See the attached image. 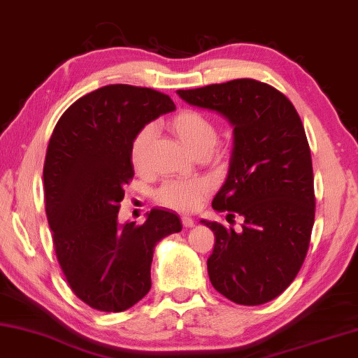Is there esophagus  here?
I'll list each match as a JSON object with an SVG mask.
<instances>
[{
  "label": "esophagus",
  "mask_w": 358,
  "mask_h": 358,
  "mask_svg": "<svg viewBox=\"0 0 358 358\" xmlns=\"http://www.w3.org/2000/svg\"><path fill=\"white\" fill-rule=\"evenodd\" d=\"M182 224L185 228H192L193 224H195V222H193V218L192 217H187V215H184L182 217Z\"/></svg>",
  "instance_id": "34e87169"
}]
</instances>
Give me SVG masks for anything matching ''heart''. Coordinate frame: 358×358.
Instances as JSON below:
<instances>
[{
    "mask_svg": "<svg viewBox=\"0 0 358 358\" xmlns=\"http://www.w3.org/2000/svg\"><path fill=\"white\" fill-rule=\"evenodd\" d=\"M169 127L179 141L196 154L199 150H210L217 141V127L203 113L196 110H184L176 115ZM155 134L154 125H144L138 130L134 141L130 144V162L136 171H141L146 166L149 144ZM209 182L204 179L190 180H168L155 193L157 201L166 208L178 210H192L203 201L209 193Z\"/></svg>",
    "mask_w": 358,
    "mask_h": 358,
    "instance_id": "b5f03b06",
    "label": "heart"
}]
</instances>
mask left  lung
Listing matches in <instances>:
<instances>
[{"label": "left lung", "mask_w": 358, "mask_h": 358, "mask_svg": "<svg viewBox=\"0 0 358 358\" xmlns=\"http://www.w3.org/2000/svg\"><path fill=\"white\" fill-rule=\"evenodd\" d=\"M178 94L233 125L228 176L212 208L239 214L243 224L236 233L201 220L215 234L210 283L234 303L271 302L297 277L315 224L311 152L299 113L285 94L252 78Z\"/></svg>", "instance_id": "obj_1"}]
</instances>
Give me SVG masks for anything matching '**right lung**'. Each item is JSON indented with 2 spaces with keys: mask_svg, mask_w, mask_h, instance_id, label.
Listing matches in <instances>:
<instances>
[{
  "mask_svg": "<svg viewBox=\"0 0 358 358\" xmlns=\"http://www.w3.org/2000/svg\"><path fill=\"white\" fill-rule=\"evenodd\" d=\"M174 108L150 87L108 85L69 106L50 136L43 189L56 258L75 296L94 310L119 313L140 302L150 289L157 242L182 229L165 209L150 210L140 227L117 222L134 178L130 144Z\"/></svg>",
  "mask_w": 358,
  "mask_h": 358,
  "instance_id": "1",
  "label": "right lung"
}]
</instances>
